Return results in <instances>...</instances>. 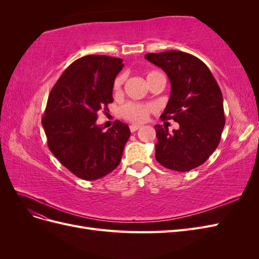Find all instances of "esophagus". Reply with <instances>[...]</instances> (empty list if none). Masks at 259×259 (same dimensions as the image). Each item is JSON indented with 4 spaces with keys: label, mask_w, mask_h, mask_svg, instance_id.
Instances as JSON below:
<instances>
[{
    "label": "esophagus",
    "mask_w": 259,
    "mask_h": 259,
    "mask_svg": "<svg viewBox=\"0 0 259 259\" xmlns=\"http://www.w3.org/2000/svg\"><path fill=\"white\" fill-rule=\"evenodd\" d=\"M140 127H142V126H140V125H134V124H133V125H131V126H130V130H131L132 133H134L137 130H139Z\"/></svg>",
    "instance_id": "1"
}]
</instances>
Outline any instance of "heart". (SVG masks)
Segmentation results:
<instances>
[{"label":"heart","instance_id":"obj_1","mask_svg":"<svg viewBox=\"0 0 259 259\" xmlns=\"http://www.w3.org/2000/svg\"><path fill=\"white\" fill-rule=\"evenodd\" d=\"M155 73H159L158 71H151L147 73V79L152 76ZM124 83V76L119 75L116 76V79L113 82V92L115 94L120 93L122 90V86ZM154 110V107L150 104H139V103H133V101H128V103L124 104L120 108V113L124 117L125 120H127L133 123H143L145 122L149 114H150Z\"/></svg>","mask_w":259,"mask_h":259}]
</instances>
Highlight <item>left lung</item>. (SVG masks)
<instances>
[{
  "mask_svg": "<svg viewBox=\"0 0 259 259\" xmlns=\"http://www.w3.org/2000/svg\"><path fill=\"white\" fill-rule=\"evenodd\" d=\"M145 58L164 70L171 84L161 120H174L179 128L155 125V159L171 170L202 165L219 145L225 126L223 94L207 66L180 51L149 53Z\"/></svg>",
  "mask_w": 259,
  "mask_h": 259,
  "instance_id": "obj_1",
  "label": "left lung"
}]
</instances>
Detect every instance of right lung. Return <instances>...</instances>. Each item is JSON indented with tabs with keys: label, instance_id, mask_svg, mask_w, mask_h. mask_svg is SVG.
I'll use <instances>...</instances> for the list:
<instances>
[{
	"label": "right lung",
	"instance_id": "obj_1",
	"mask_svg": "<svg viewBox=\"0 0 259 259\" xmlns=\"http://www.w3.org/2000/svg\"><path fill=\"white\" fill-rule=\"evenodd\" d=\"M122 59L88 55L73 61L52 89L42 125L51 152L72 174L96 180L119 165L131 131L115 121L103 132L97 112L109 110Z\"/></svg>",
	"mask_w": 259,
	"mask_h": 259
}]
</instances>
